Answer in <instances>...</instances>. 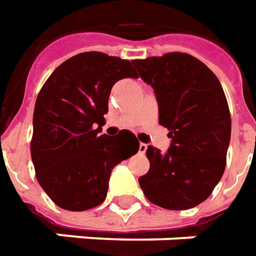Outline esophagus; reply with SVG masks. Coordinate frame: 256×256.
Listing matches in <instances>:
<instances>
[{"mask_svg":"<svg viewBox=\"0 0 256 256\" xmlns=\"http://www.w3.org/2000/svg\"><path fill=\"white\" fill-rule=\"evenodd\" d=\"M146 150H148V144H146V143H140V144H139V153L144 154L146 153Z\"/></svg>","mask_w":256,"mask_h":256,"instance_id":"1","label":"esophagus"}]
</instances>
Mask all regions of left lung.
I'll return each mask as SVG.
<instances>
[{
  "instance_id": "1",
  "label": "left lung",
  "mask_w": 256,
  "mask_h": 256,
  "mask_svg": "<svg viewBox=\"0 0 256 256\" xmlns=\"http://www.w3.org/2000/svg\"><path fill=\"white\" fill-rule=\"evenodd\" d=\"M132 63L154 90L158 122L171 138L166 153L148 146L150 170L139 184L156 206L193 208L210 197L226 166L232 120L224 88L202 62L188 54Z\"/></svg>"
}]
</instances>
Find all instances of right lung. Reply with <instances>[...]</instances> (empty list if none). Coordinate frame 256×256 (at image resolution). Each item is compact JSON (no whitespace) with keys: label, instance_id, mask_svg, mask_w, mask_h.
<instances>
[{"label":"right lung","instance_id":"right-lung-1","mask_svg":"<svg viewBox=\"0 0 256 256\" xmlns=\"http://www.w3.org/2000/svg\"><path fill=\"white\" fill-rule=\"evenodd\" d=\"M128 77H138L132 62L84 52L63 62L38 94L32 160L40 186L63 210L102 204L114 166L139 150L126 130L114 138L100 135L112 88Z\"/></svg>","mask_w":256,"mask_h":256}]
</instances>
